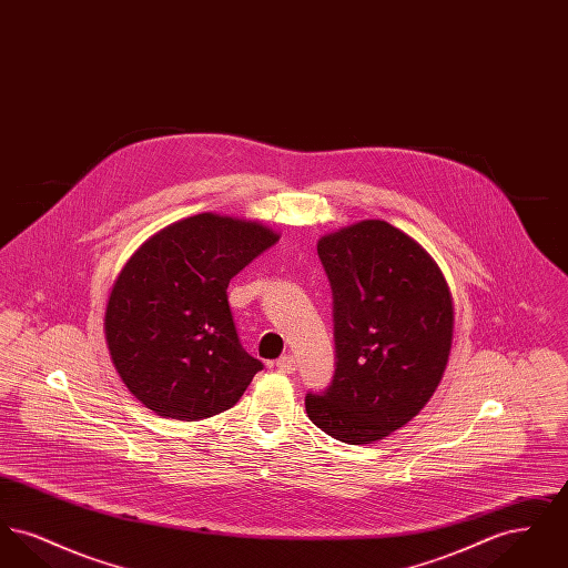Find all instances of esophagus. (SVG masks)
Segmentation results:
<instances>
[{
  "mask_svg": "<svg viewBox=\"0 0 568 568\" xmlns=\"http://www.w3.org/2000/svg\"><path fill=\"white\" fill-rule=\"evenodd\" d=\"M276 371L283 375H294L296 373V357L294 355H281L276 359Z\"/></svg>",
  "mask_w": 568,
  "mask_h": 568,
  "instance_id": "esophagus-1",
  "label": "esophagus"
}]
</instances>
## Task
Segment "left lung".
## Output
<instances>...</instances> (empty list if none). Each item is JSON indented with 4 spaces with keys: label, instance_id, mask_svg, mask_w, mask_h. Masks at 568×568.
I'll use <instances>...</instances> for the list:
<instances>
[{
    "label": "left lung",
    "instance_id": "1",
    "mask_svg": "<svg viewBox=\"0 0 568 568\" xmlns=\"http://www.w3.org/2000/svg\"><path fill=\"white\" fill-rule=\"evenodd\" d=\"M334 297L336 371L306 394L308 419L336 440L366 445L403 428L438 387L454 336V304L430 253L387 221L322 236Z\"/></svg>",
    "mask_w": 568,
    "mask_h": 568
}]
</instances>
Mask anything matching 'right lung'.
<instances>
[{
    "label": "right lung",
    "mask_w": 568,
    "mask_h": 568,
    "mask_svg": "<svg viewBox=\"0 0 568 568\" xmlns=\"http://www.w3.org/2000/svg\"><path fill=\"white\" fill-rule=\"evenodd\" d=\"M276 241L257 221L202 213L163 227L128 260L104 332L119 377L142 405L197 422L241 400L264 364L239 341L227 285Z\"/></svg>",
    "instance_id": "add662e5"
}]
</instances>
